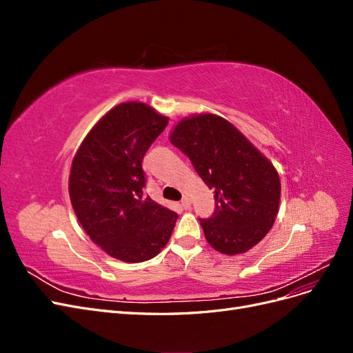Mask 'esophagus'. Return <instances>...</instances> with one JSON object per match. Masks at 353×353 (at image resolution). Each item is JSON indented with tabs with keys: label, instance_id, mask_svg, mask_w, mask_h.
Instances as JSON below:
<instances>
[{
	"label": "esophagus",
	"instance_id": "1",
	"mask_svg": "<svg viewBox=\"0 0 353 353\" xmlns=\"http://www.w3.org/2000/svg\"><path fill=\"white\" fill-rule=\"evenodd\" d=\"M181 206H183L184 209H190V206H191V199H190L188 196L183 197V200H181Z\"/></svg>",
	"mask_w": 353,
	"mask_h": 353
}]
</instances>
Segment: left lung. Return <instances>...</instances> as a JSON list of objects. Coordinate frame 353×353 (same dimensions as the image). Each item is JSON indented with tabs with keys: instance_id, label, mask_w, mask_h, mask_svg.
I'll use <instances>...</instances> for the list:
<instances>
[{
	"instance_id": "left-lung-1",
	"label": "left lung",
	"mask_w": 353,
	"mask_h": 353,
	"mask_svg": "<svg viewBox=\"0 0 353 353\" xmlns=\"http://www.w3.org/2000/svg\"><path fill=\"white\" fill-rule=\"evenodd\" d=\"M169 140L188 156L215 197V212L200 219L216 252L245 253L272 228L281 183L274 165L236 126L213 113L181 119Z\"/></svg>"
}]
</instances>
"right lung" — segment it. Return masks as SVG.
Returning a JSON list of instances; mask_svg holds the SVG:
<instances>
[{
    "label": "right lung",
    "mask_w": 353,
    "mask_h": 353,
    "mask_svg": "<svg viewBox=\"0 0 353 353\" xmlns=\"http://www.w3.org/2000/svg\"><path fill=\"white\" fill-rule=\"evenodd\" d=\"M169 117L152 105H114L83 138L72 160L69 196L90 239L128 263L154 258L168 244L178 215L143 196V157Z\"/></svg>",
    "instance_id": "right-lung-1"
}]
</instances>
